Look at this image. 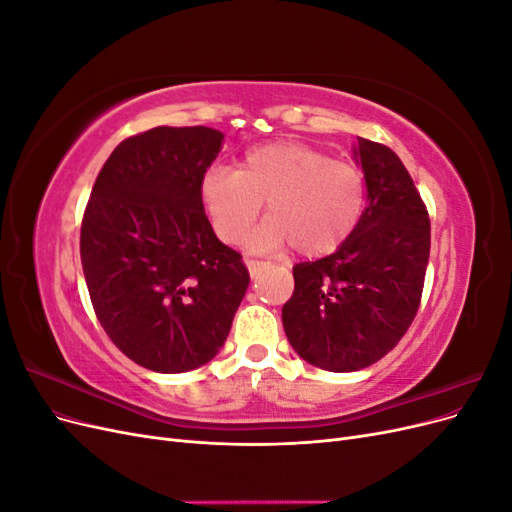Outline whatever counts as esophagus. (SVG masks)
I'll return each instance as SVG.
<instances>
[{
	"label": "esophagus",
	"instance_id": "34e87169",
	"mask_svg": "<svg viewBox=\"0 0 512 512\" xmlns=\"http://www.w3.org/2000/svg\"><path fill=\"white\" fill-rule=\"evenodd\" d=\"M245 267H247V271H250V275L254 277V275H258L262 269L267 267V262H262V260H254V258H245Z\"/></svg>",
	"mask_w": 512,
	"mask_h": 512
}]
</instances>
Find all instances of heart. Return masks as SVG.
I'll return each mask as SVG.
<instances>
[{
    "label": "heart",
    "instance_id": "heart-1",
    "mask_svg": "<svg viewBox=\"0 0 512 512\" xmlns=\"http://www.w3.org/2000/svg\"><path fill=\"white\" fill-rule=\"evenodd\" d=\"M200 200L224 243H239L267 200L271 215L247 241L252 252L297 245L303 256H324L359 224L365 177L312 145L275 141L247 151L239 168L211 166L200 179Z\"/></svg>",
    "mask_w": 512,
    "mask_h": 512
}]
</instances>
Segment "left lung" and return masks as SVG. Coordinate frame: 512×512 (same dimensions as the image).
I'll use <instances>...</instances> for the list:
<instances>
[{"label":"left lung","mask_w":512,"mask_h":512,"mask_svg":"<svg viewBox=\"0 0 512 512\" xmlns=\"http://www.w3.org/2000/svg\"><path fill=\"white\" fill-rule=\"evenodd\" d=\"M367 205L352 235L327 258L292 267L282 307L290 346L327 371H356L391 352L412 324L425 282L431 226L397 153L359 138Z\"/></svg>","instance_id":"obj_1"}]
</instances>
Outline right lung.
I'll use <instances>...</instances> for the list:
<instances>
[{"instance_id":"add662e5","label":"right lung","mask_w":512,"mask_h":512,"mask_svg":"<svg viewBox=\"0 0 512 512\" xmlns=\"http://www.w3.org/2000/svg\"><path fill=\"white\" fill-rule=\"evenodd\" d=\"M222 143L224 134L205 126L126 138L83 215L81 262L96 316L128 359L160 374L209 363L250 284L200 200Z\"/></svg>"}]
</instances>
